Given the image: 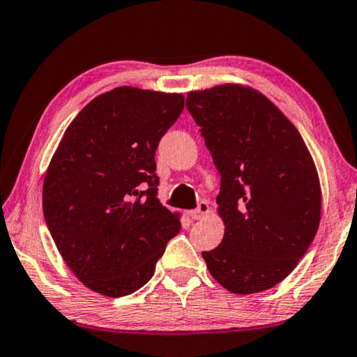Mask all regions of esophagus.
<instances>
[{
    "label": "esophagus",
    "instance_id": "34e87169",
    "mask_svg": "<svg viewBox=\"0 0 357 357\" xmlns=\"http://www.w3.org/2000/svg\"><path fill=\"white\" fill-rule=\"evenodd\" d=\"M208 210H210L208 204H206V202H200L199 206H197L195 210L189 211V215H190V218H192V220H202V218H204L206 213H208Z\"/></svg>",
    "mask_w": 357,
    "mask_h": 357
}]
</instances>
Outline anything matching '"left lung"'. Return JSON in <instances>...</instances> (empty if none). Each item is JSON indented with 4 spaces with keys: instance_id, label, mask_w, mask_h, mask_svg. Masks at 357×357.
Wrapping results in <instances>:
<instances>
[{
    "instance_id": "8db88e82",
    "label": "left lung",
    "mask_w": 357,
    "mask_h": 357,
    "mask_svg": "<svg viewBox=\"0 0 357 357\" xmlns=\"http://www.w3.org/2000/svg\"><path fill=\"white\" fill-rule=\"evenodd\" d=\"M185 107L205 139L221 188L220 245L206 268L232 294L284 280L310 248L321 221L316 165L294 123L261 93L242 84L190 91Z\"/></svg>"
}]
</instances>
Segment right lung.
I'll use <instances>...</instances> for the list:
<instances>
[{"label":"right lung","instance_id":"right-lung-1","mask_svg":"<svg viewBox=\"0 0 357 357\" xmlns=\"http://www.w3.org/2000/svg\"><path fill=\"white\" fill-rule=\"evenodd\" d=\"M183 109V94L115 88L82 109L51 158L46 226L63 261L96 294L139 290L181 229L179 216L157 199L155 151Z\"/></svg>","mask_w":357,"mask_h":357}]
</instances>
